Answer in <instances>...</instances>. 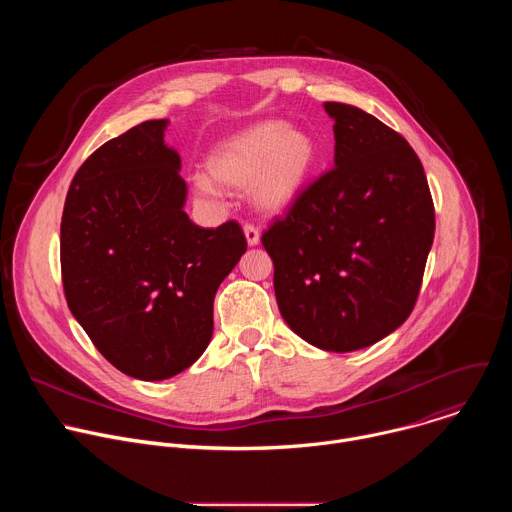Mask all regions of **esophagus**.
Masks as SVG:
<instances>
[{"label":"esophagus","mask_w":512,"mask_h":512,"mask_svg":"<svg viewBox=\"0 0 512 512\" xmlns=\"http://www.w3.org/2000/svg\"><path fill=\"white\" fill-rule=\"evenodd\" d=\"M243 231H245V239H247L249 247L259 245V241H261V233H259V229H257L255 225H245V227H243Z\"/></svg>","instance_id":"34e87169"}]
</instances>
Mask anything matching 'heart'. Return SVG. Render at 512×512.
Masks as SVG:
<instances>
[{
  "mask_svg": "<svg viewBox=\"0 0 512 512\" xmlns=\"http://www.w3.org/2000/svg\"><path fill=\"white\" fill-rule=\"evenodd\" d=\"M316 141L298 127L263 121L223 139L206 160L208 176L218 186L243 190L263 212H281L294 204L316 164ZM196 190L214 192L208 178H196Z\"/></svg>",
  "mask_w": 512,
  "mask_h": 512,
  "instance_id": "heart-1",
  "label": "heart"
}]
</instances>
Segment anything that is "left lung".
Instances as JSON below:
<instances>
[{
	"label": "left lung",
	"instance_id": "1",
	"mask_svg": "<svg viewBox=\"0 0 512 512\" xmlns=\"http://www.w3.org/2000/svg\"><path fill=\"white\" fill-rule=\"evenodd\" d=\"M334 119V168L263 233L279 312L328 352L367 348L411 314L433 243L435 212L411 145L346 103Z\"/></svg>",
	"mask_w": 512,
	"mask_h": 512
}]
</instances>
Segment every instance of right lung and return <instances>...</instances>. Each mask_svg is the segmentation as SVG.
<instances>
[{"label":"right lung","instance_id":"right-lung-1","mask_svg":"<svg viewBox=\"0 0 512 512\" xmlns=\"http://www.w3.org/2000/svg\"><path fill=\"white\" fill-rule=\"evenodd\" d=\"M168 119L103 143L72 178L60 223L68 308L121 373L164 381L212 338V304L247 241L239 223L194 225Z\"/></svg>","mask_w":512,"mask_h":512}]
</instances>
